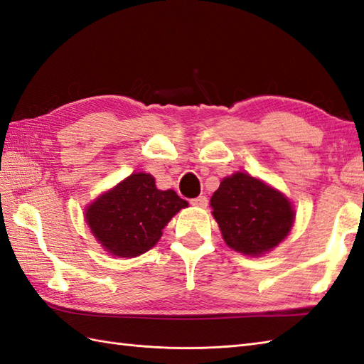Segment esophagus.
<instances>
[{
    "label": "esophagus",
    "instance_id": "34e87169",
    "mask_svg": "<svg viewBox=\"0 0 364 364\" xmlns=\"http://www.w3.org/2000/svg\"><path fill=\"white\" fill-rule=\"evenodd\" d=\"M191 205L192 206H197V208H206L208 206V198L205 196H200L197 198H192L191 200Z\"/></svg>",
    "mask_w": 364,
    "mask_h": 364
}]
</instances>
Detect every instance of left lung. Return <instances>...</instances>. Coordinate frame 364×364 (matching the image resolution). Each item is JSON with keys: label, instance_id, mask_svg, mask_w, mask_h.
<instances>
[{"label": "left lung", "instance_id": "8db88e82", "mask_svg": "<svg viewBox=\"0 0 364 364\" xmlns=\"http://www.w3.org/2000/svg\"><path fill=\"white\" fill-rule=\"evenodd\" d=\"M210 206L228 247L248 256L277 247L293 225L290 201L247 173L225 178L210 198Z\"/></svg>", "mask_w": 364, "mask_h": 364}]
</instances>
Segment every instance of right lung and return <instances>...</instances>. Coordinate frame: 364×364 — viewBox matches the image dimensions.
Here are the masks:
<instances>
[{"label": "right lung", "instance_id": "obj_1", "mask_svg": "<svg viewBox=\"0 0 364 364\" xmlns=\"http://www.w3.org/2000/svg\"><path fill=\"white\" fill-rule=\"evenodd\" d=\"M188 201L159 191L149 173H133L87 209V222L100 245L114 256L134 257L159 240L163 228Z\"/></svg>", "mask_w": 364, "mask_h": 364}]
</instances>
